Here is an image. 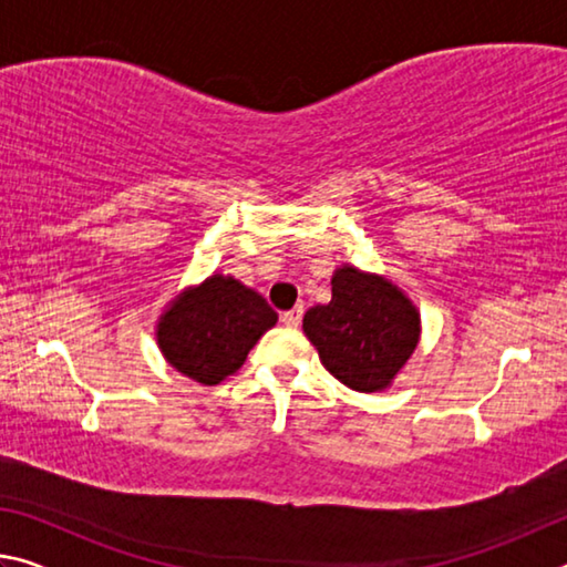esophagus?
Listing matches in <instances>:
<instances>
[{"label": "esophagus", "instance_id": "obj_1", "mask_svg": "<svg viewBox=\"0 0 567 567\" xmlns=\"http://www.w3.org/2000/svg\"><path fill=\"white\" fill-rule=\"evenodd\" d=\"M282 322L287 324V328H300V322H302V307L297 305V307H292V310L282 312Z\"/></svg>", "mask_w": 567, "mask_h": 567}]
</instances>
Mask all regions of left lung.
I'll list each match as a JSON object with an SVG mask.
<instances>
[{"instance_id": "1", "label": "left lung", "mask_w": 567, "mask_h": 567, "mask_svg": "<svg viewBox=\"0 0 567 567\" xmlns=\"http://www.w3.org/2000/svg\"><path fill=\"white\" fill-rule=\"evenodd\" d=\"M332 300L305 312L302 330L332 378L358 392L392 385L420 342V312L388 277L340 265Z\"/></svg>"}]
</instances>
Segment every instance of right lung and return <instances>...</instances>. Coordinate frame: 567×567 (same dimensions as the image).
Segmentation results:
<instances>
[{
    "label": "right lung",
    "instance_id": "right-lung-1",
    "mask_svg": "<svg viewBox=\"0 0 567 567\" xmlns=\"http://www.w3.org/2000/svg\"><path fill=\"white\" fill-rule=\"evenodd\" d=\"M275 322L277 312L260 292L215 272L165 307L155 334L159 352L177 372L199 385H219L243 368Z\"/></svg>",
    "mask_w": 567,
    "mask_h": 567
}]
</instances>
